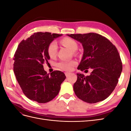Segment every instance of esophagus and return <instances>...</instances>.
I'll use <instances>...</instances> for the list:
<instances>
[{
  "label": "esophagus",
  "instance_id": "34e87169",
  "mask_svg": "<svg viewBox=\"0 0 131 131\" xmlns=\"http://www.w3.org/2000/svg\"><path fill=\"white\" fill-rule=\"evenodd\" d=\"M70 74V73H68V72H66L65 73V75H66V77H68Z\"/></svg>",
  "mask_w": 131,
  "mask_h": 131
}]
</instances>
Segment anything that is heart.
Returning <instances> with one entry per match:
<instances>
[{"mask_svg": "<svg viewBox=\"0 0 131 131\" xmlns=\"http://www.w3.org/2000/svg\"><path fill=\"white\" fill-rule=\"evenodd\" d=\"M61 43L72 51H76L78 47L77 42L74 39L66 37L63 38L61 40ZM57 47V44L56 41H52L50 43L48 47H47V53L51 58H53L56 56ZM77 64V62L75 61H62L58 63V67L62 70L70 71L72 70L73 67L76 66Z\"/></svg>", "mask_w": 131, "mask_h": 131, "instance_id": "heart-1", "label": "heart"}]
</instances>
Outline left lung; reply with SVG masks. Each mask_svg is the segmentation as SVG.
<instances>
[{
  "label": "left lung",
  "mask_w": 131,
  "mask_h": 131,
  "mask_svg": "<svg viewBox=\"0 0 131 131\" xmlns=\"http://www.w3.org/2000/svg\"><path fill=\"white\" fill-rule=\"evenodd\" d=\"M67 35L81 43L84 49L78 69L93 70L89 76L77 74V80L73 86L75 94L89 103L105 100L116 86L122 70L116 47L108 39L97 33Z\"/></svg>",
  "instance_id": "8db88e82"
}]
</instances>
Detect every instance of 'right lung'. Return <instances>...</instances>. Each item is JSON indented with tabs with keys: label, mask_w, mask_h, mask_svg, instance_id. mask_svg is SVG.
Wrapping results in <instances>:
<instances>
[{
	"label": "right lung",
	"mask_w": 131,
	"mask_h": 131,
	"mask_svg": "<svg viewBox=\"0 0 131 131\" xmlns=\"http://www.w3.org/2000/svg\"><path fill=\"white\" fill-rule=\"evenodd\" d=\"M49 32L34 33L23 40L14 54V72L25 96L39 103L52 100L58 94L66 77L56 70L47 74L43 68L50 59L47 47L54 39L62 36Z\"/></svg>",
	"instance_id": "1"
}]
</instances>
